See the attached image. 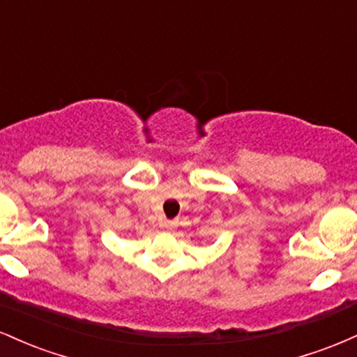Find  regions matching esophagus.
<instances>
[{"instance_id":"esophagus-1","label":"esophagus","mask_w":357,"mask_h":357,"mask_svg":"<svg viewBox=\"0 0 357 357\" xmlns=\"http://www.w3.org/2000/svg\"><path fill=\"white\" fill-rule=\"evenodd\" d=\"M174 225H176V221H171V220H165V221H162V227L167 228V230H171V228H173Z\"/></svg>"}]
</instances>
